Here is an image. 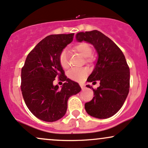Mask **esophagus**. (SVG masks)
I'll return each instance as SVG.
<instances>
[{"instance_id":"esophagus-1","label":"esophagus","mask_w":148,"mask_h":148,"mask_svg":"<svg viewBox=\"0 0 148 148\" xmlns=\"http://www.w3.org/2000/svg\"><path fill=\"white\" fill-rule=\"evenodd\" d=\"M79 86H80V87L81 88V89H84V87H85L84 85V84H79Z\"/></svg>"}]
</instances>
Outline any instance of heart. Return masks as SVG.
<instances>
[{
	"mask_svg": "<svg viewBox=\"0 0 148 148\" xmlns=\"http://www.w3.org/2000/svg\"><path fill=\"white\" fill-rule=\"evenodd\" d=\"M74 51L79 53L83 56L86 57V61L91 62L94 60V56L92 55V49L90 44L87 42H81L78 44L74 47ZM59 63L63 69H67L69 67V53L67 50L63 49L59 54L58 56ZM88 70L87 68H72L67 72V76L70 79L74 81H80L84 79L85 76L88 74Z\"/></svg>",
	"mask_w": 148,
	"mask_h": 148,
	"instance_id": "obj_1",
	"label": "heart"
}]
</instances>
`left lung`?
<instances>
[{"mask_svg":"<svg viewBox=\"0 0 148 148\" xmlns=\"http://www.w3.org/2000/svg\"><path fill=\"white\" fill-rule=\"evenodd\" d=\"M79 42L86 41L95 47L98 60L95 68L88 78V82L97 83L94 97L85 103V109L91 116L104 119L113 116L123 106L130 90V67L123 51L110 38L98 30L79 33Z\"/></svg>","mask_w":148,"mask_h":148,"instance_id":"8db88e82","label":"left lung"}]
</instances>
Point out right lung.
<instances>
[{
  "label": "right lung",
  "instance_id": "right-lung-1",
  "mask_svg": "<svg viewBox=\"0 0 148 148\" xmlns=\"http://www.w3.org/2000/svg\"><path fill=\"white\" fill-rule=\"evenodd\" d=\"M74 35L46 37L28 53L21 68L23 99L30 111L43 121L54 122L62 118L69 97L81 91L77 83L67 79L58 60L60 51L72 42ZM56 77L65 81L62 88L52 84Z\"/></svg>",
  "mask_w": 148,
  "mask_h": 148
}]
</instances>
